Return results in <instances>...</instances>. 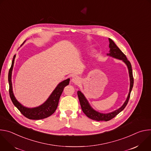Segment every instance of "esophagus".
Instances as JSON below:
<instances>
[{"mask_svg":"<svg viewBox=\"0 0 151 151\" xmlns=\"http://www.w3.org/2000/svg\"><path fill=\"white\" fill-rule=\"evenodd\" d=\"M72 81L73 83L77 84V83H78L80 82V78H79L78 76H74V77H73V78L72 79Z\"/></svg>","mask_w":151,"mask_h":151,"instance_id":"34e87169","label":"esophagus"}]
</instances>
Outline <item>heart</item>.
<instances>
[{
    "instance_id": "b5f03b06",
    "label": "heart",
    "mask_w": 151,
    "mask_h": 151,
    "mask_svg": "<svg viewBox=\"0 0 151 151\" xmlns=\"http://www.w3.org/2000/svg\"><path fill=\"white\" fill-rule=\"evenodd\" d=\"M90 54H91V55H93L94 54V50H92V51H91Z\"/></svg>"
}]
</instances>
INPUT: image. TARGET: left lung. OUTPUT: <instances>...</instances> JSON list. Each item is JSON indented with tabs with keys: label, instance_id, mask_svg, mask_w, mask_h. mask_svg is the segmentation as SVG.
Returning <instances> with one entry per match:
<instances>
[{
	"label": "left lung",
	"instance_id": "8db88e82",
	"mask_svg": "<svg viewBox=\"0 0 151 151\" xmlns=\"http://www.w3.org/2000/svg\"><path fill=\"white\" fill-rule=\"evenodd\" d=\"M109 48H110V51L109 53L107 54V55H109L111 57H112L114 58L121 60H122L127 65L128 69V73H129V76H130V91H129V93L128 95V97L123 104V105L119 108L118 109L112 112L111 113L108 114H102L100 112H99L94 109H93L91 106L90 105L88 100L86 99L84 95L81 93L80 91H78V96L79 98V100L80 102V104L81 106V109L83 111V112L86 115V116H87L89 118L96 120L97 121H107L112 119L114 118L115 116H116L119 113H120L124 109L125 106H127L129 99H130V93L132 90L133 87V83H134V79H133V71H132V64L129 61L125 55L120 50V49L116 46V45L115 44L114 42L110 38H109Z\"/></svg>",
	"mask_w": 151,
	"mask_h": 151
}]
</instances>
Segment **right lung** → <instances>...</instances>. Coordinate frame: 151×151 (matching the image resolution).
<instances>
[{
  "instance_id": "right-lung-1",
  "label": "right lung",
  "mask_w": 151,
  "mask_h": 151,
  "mask_svg": "<svg viewBox=\"0 0 151 151\" xmlns=\"http://www.w3.org/2000/svg\"><path fill=\"white\" fill-rule=\"evenodd\" d=\"M15 58V55L13 57L12 61L11 67L9 70L8 73V82L9 85V96L10 98L17 108L20 111L25 117L30 119H42L46 118L54 113L58 104V101L60 97L63 93L64 87L69 84L70 79H67L62 82H61L53 91L52 94L50 95L47 100L43 103L42 105L33 107V108H28L23 106L20 103H19L14 96L12 91V84L11 81L12 71L14 66V60Z\"/></svg>"
}]
</instances>
